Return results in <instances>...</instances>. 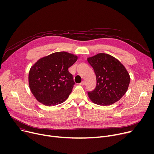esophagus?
Here are the masks:
<instances>
[{"label": "esophagus", "mask_w": 154, "mask_h": 154, "mask_svg": "<svg viewBox=\"0 0 154 154\" xmlns=\"http://www.w3.org/2000/svg\"><path fill=\"white\" fill-rule=\"evenodd\" d=\"M80 85H85V81H84V80H82V82L80 84Z\"/></svg>", "instance_id": "34e87169"}]
</instances>
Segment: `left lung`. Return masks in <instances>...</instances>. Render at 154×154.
I'll use <instances>...</instances> for the list:
<instances>
[{
  "mask_svg": "<svg viewBox=\"0 0 154 154\" xmlns=\"http://www.w3.org/2000/svg\"><path fill=\"white\" fill-rule=\"evenodd\" d=\"M94 69L97 84L88 92L91 100L99 106H110L119 100L126 93L130 75L123 65L110 55L100 53L87 59Z\"/></svg>",
  "mask_w": 154,
  "mask_h": 154,
  "instance_id": "1",
  "label": "left lung"
}]
</instances>
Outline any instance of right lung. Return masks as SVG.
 Listing matches in <instances>:
<instances>
[{
    "mask_svg": "<svg viewBox=\"0 0 154 154\" xmlns=\"http://www.w3.org/2000/svg\"><path fill=\"white\" fill-rule=\"evenodd\" d=\"M77 60L74 54L55 52L40 59L30 68L29 87L39 102L54 106L69 97L75 82L68 69Z\"/></svg>",
    "mask_w": 154,
    "mask_h": 154,
    "instance_id": "1",
    "label": "right lung"
}]
</instances>
